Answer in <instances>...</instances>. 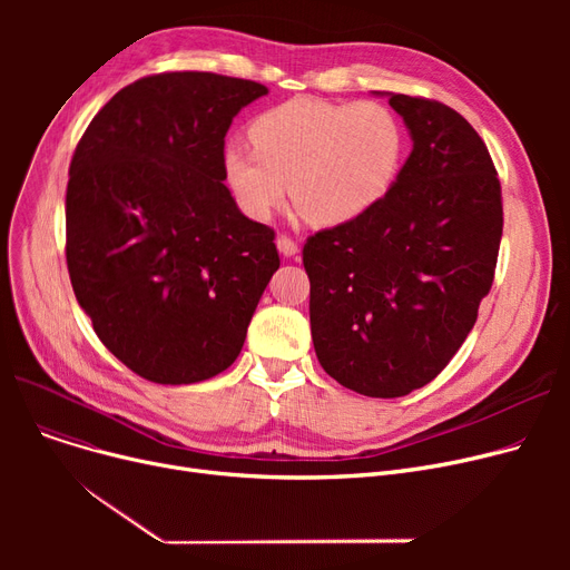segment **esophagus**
<instances>
[{
  "instance_id": "esophagus-1",
  "label": "esophagus",
  "mask_w": 570,
  "mask_h": 570,
  "mask_svg": "<svg viewBox=\"0 0 570 570\" xmlns=\"http://www.w3.org/2000/svg\"><path fill=\"white\" fill-rule=\"evenodd\" d=\"M277 249H279V254L286 256V258H291V256L297 254V245L293 243L291 237H286V235H279V237H277Z\"/></svg>"
}]
</instances>
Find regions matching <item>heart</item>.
<instances>
[{
    "label": "heart",
    "mask_w": 570,
    "mask_h": 570,
    "mask_svg": "<svg viewBox=\"0 0 570 570\" xmlns=\"http://www.w3.org/2000/svg\"><path fill=\"white\" fill-rule=\"evenodd\" d=\"M257 147L228 145L224 175L252 219H267L288 196L318 226L348 224L393 189L404 159L397 115L376 101L291 99L249 129Z\"/></svg>",
    "instance_id": "heart-1"
}]
</instances>
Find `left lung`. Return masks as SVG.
<instances>
[{"mask_svg":"<svg viewBox=\"0 0 570 570\" xmlns=\"http://www.w3.org/2000/svg\"><path fill=\"white\" fill-rule=\"evenodd\" d=\"M411 155L370 213L307 239L312 340L348 391L404 397L458 353L488 295L503 230L485 142L439 101L395 92Z\"/></svg>","mask_w":570,"mask_h":570,"instance_id":"obj_1","label":"left lung"}]
</instances>
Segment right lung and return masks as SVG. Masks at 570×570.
I'll list each match as a JSON object with an SVG mask.
<instances>
[{"mask_svg": "<svg viewBox=\"0 0 570 570\" xmlns=\"http://www.w3.org/2000/svg\"><path fill=\"white\" fill-rule=\"evenodd\" d=\"M254 80L175 71L127 85L95 115L69 168L67 265L106 348L183 385L230 367L279 267L275 233L224 185L233 117Z\"/></svg>", "mask_w": 570, "mask_h": 570, "instance_id": "obj_1", "label": "right lung"}]
</instances>
